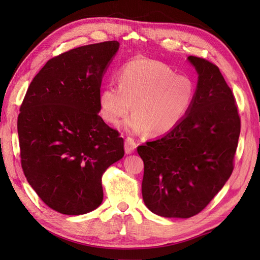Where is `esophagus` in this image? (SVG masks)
Wrapping results in <instances>:
<instances>
[{
    "label": "esophagus",
    "mask_w": 260,
    "mask_h": 260,
    "mask_svg": "<svg viewBox=\"0 0 260 260\" xmlns=\"http://www.w3.org/2000/svg\"><path fill=\"white\" fill-rule=\"evenodd\" d=\"M137 142L135 141L133 138L128 137L124 141V149H125V153L127 154H131L135 152V149L137 148Z\"/></svg>",
    "instance_id": "34e87169"
}]
</instances>
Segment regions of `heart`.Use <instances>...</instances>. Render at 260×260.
<instances>
[{
    "mask_svg": "<svg viewBox=\"0 0 260 260\" xmlns=\"http://www.w3.org/2000/svg\"><path fill=\"white\" fill-rule=\"evenodd\" d=\"M118 83L105 85L100 95L101 115L116 123L132 108L123 122L125 130L160 137L174 130L190 111L195 98V83L190 77L177 75L164 62L135 59L118 75Z\"/></svg>",
    "mask_w": 260,
    "mask_h": 260,
    "instance_id": "heart-1",
    "label": "heart"
}]
</instances>
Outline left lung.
<instances>
[{
    "instance_id": "1",
    "label": "left lung",
    "mask_w": 260,
    "mask_h": 260,
    "mask_svg": "<svg viewBox=\"0 0 260 260\" xmlns=\"http://www.w3.org/2000/svg\"><path fill=\"white\" fill-rule=\"evenodd\" d=\"M199 74L192 107L162 138L138 146L144 162L146 207L166 218H190L221 190L234 168L241 119L230 86L219 68L188 56Z\"/></svg>"
}]
</instances>
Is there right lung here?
<instances>
[{"mask_svg": "<svg viewBox=\"0 0 260 260\" xmlns=\"http://www.w3.org/2000/svg\"><path fill=\"white\" fill-rule=\"evenodd\" d=\"M118 49V41H106L51 58L21 103V168L39 198L60 214L98 208L102 176L124 155L119 132L99 115L102 78Z\"/></svg>", "mask_w": 260, "mask_h": 260, "instance_id": "add662e5", "label": "right lung"}]
</instances>
